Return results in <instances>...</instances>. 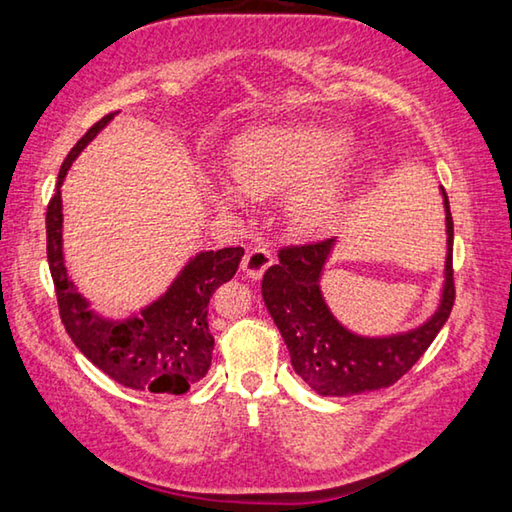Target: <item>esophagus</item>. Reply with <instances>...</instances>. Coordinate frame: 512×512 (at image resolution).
Masks as SVG:
<instances>
[{
    "label": "esophagus",
    "instance_id": "1",
    "mask_svg": "<svg viewBox=\"0 0 512 512\" xmlns=\"http://www.w3.org/2000/svg\"><path fill=\"white\" fill-rule=\"evenodd\" d=\"M272 261L274 258L270 249L265 245H254L251 249H247L245 258H242V272L251 276V279H261L263 272L272 265Z\"/></svg>",
    "mask_w": 512,
    "mask_h": 512
}]
</instances>
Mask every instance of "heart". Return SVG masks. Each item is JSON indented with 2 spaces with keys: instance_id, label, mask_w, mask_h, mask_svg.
<instances>
[{
  "instance_id": "heart-1",
  "label": "heart",
  "mask_w": 512,
  "mask_h": 512,
  "mask_svg": "<svg viewBox=\"0 0 512 512\" xmlns=\"http://www.w3.org/2000/svg\"><path fill=\"white\" fill-rule=\"evenodd\" d=\"M349 136L326 127H281L247 133L231 147L233 179H217L213 197L240 206L245 195L279 197L293 190L286 213L297 229L333 220L347 188Z\"/></svg>"
}]
</instances>
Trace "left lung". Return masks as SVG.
Segmentation results:
<instances>
[{
    "instance_id": "obj_1",
    "label": "left lung",
    "mask_w": 512,
    "mask_h": 512,
    "mask_svg": "<svg viewBox=\"0 0 512 512\" xmlns=\"http://www.w3.org/2000/svg\"><path fill=\"white\" fill-rule=\"evenodd\" d=\"M447 263L445 288L438 311L413 331L388 338H363L351 333L331 315L322 297V267L335 245L333 238L279 249V265L263 276V301L290 351L295 372L322 397H351L390 388L397 383L449 320L454 308V220L447 192Z\"/></svg>"
}]
</instances>
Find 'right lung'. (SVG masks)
Instances as JSON below:
<instances>
[{"label":"right lung","instance_id":"1","mask_svg":"<svg viewBox=\"0 0 512 512\" xmlns=\"http://www.w3.org/2000/svg\"><path fill=\"white\" fill-rule=\"evenodd\" d=\"M115 113L92 124L58 172L54 197L47 204V261L52 272L58 313L74 345L92 365L131 390L154 395H183L204 379L213 356L208 331V301L233 279L245 256L242 247L201 251L190 258L161 299L124 322L104 320L88 308L63 265V204L61 183L74 158L102 131Z\"/></svg>","mask_w":512,"mask_h":512}]
</instances>
